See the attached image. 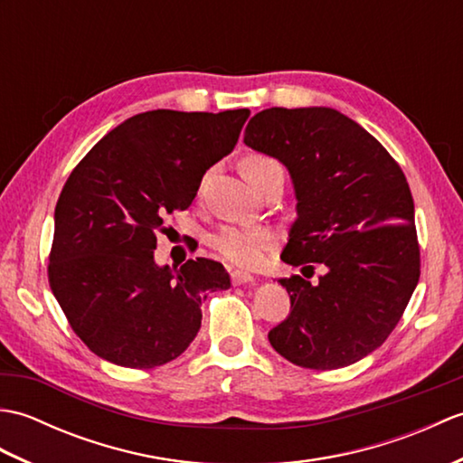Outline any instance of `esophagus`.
Instances as JSON below:
<instances>
[{"label": "esophagus", "instance_id": "obj_1", "mask_svg": "<svg viewBox=\"0 0 463 463\" xmlns=\"http://www.w3.org/2000/svg\"><path fill=\"white\" fill-rule=\"evenodd\" d=\"M231 280H232V284H250V282H254L257 279L252 277V274H249V272H242V270H231Z\"/></svg>", "mask_w": 463, "mask_h": 463}]
</instances>
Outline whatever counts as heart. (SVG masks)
Here are the masks:
<instances>
[{
    "mask_svg": "<svg viewBox=\"0 0 463 463\" xmlns=\"http://www.w3.org/2000/svg\"><path fill=\"white\" fill-rule=\"evenodd\" d=\"M272 169H282L277 159L269 155L252 153L241 161V171L249 183ZM274 232L267 226H241L226 224L216 231L211 239V247L221 259L241 269H257L267 260L274 247Z\"/></svg>",
    "mask_w": 463,
    "mask_h": 463,
    "instance_id": "obj_1",
    "label": "heart"
}]
</instances>
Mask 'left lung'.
I'll return each instance as SVG.
<instances>
[{"mask_svg":"<svg viewBox=\"0 0 463 463\" xmlns=\"http://www.w3.org/2000/svg\"><path fill=\"white\" fill-rule=\"evenodd\" d=\"M244 143L287 166L297 193L280 259L326 267L317 284L279 280L290 314L269 332L272 348L302 368L350 366L390 336L420 279L406 176L378 139L330 107L264 109Z\"/></svg>","mask_w":463,"mask_h":463,"instance_id":"1","label":"left lung"}]
</instances>
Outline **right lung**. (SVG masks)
I'll list each match as a JSON object with an SVG mask.
<instances>
[{"instance_id": "1", "label": "right lung", "mask_w": 463, "mask_h": 463, "mask_svg": "<svg viewBox=\"0 0 463 463\" xmlns=\"http://www.w3.org/2000/svg\"><path fill=\"white\" fill-rule=\"evenodd\" d=\"M249 109L146 111L107 133L55 206L49 287L97 356L146 370L175 360L201 328L206 294L231 287L209 259L159 267L165 216L189 209L203 175L239 141Z\"/></svg>"}]
</instances>
